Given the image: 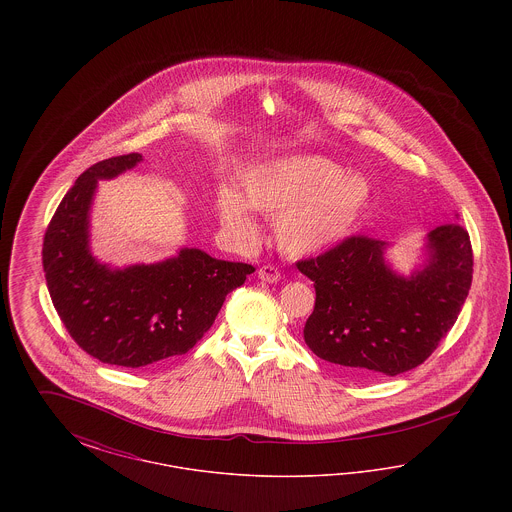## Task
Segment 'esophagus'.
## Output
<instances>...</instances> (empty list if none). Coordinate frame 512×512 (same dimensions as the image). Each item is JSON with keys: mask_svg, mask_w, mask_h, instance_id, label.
Segmentation results:
<instances>
[{"mask_svg": "<svg viewBox=\"0 0 512 512\" xmlns=\"http://www.w3.org/2000/svg\"><path fill=\"white\" fill-rule=\"evenodd\" d=\"M259 278L263 282H267V284H274V282H278L282 278V274H280L278 268L272 267V265H265V267L259 268Z\"/></svg>", "mask_w": 512, "mask_h": 512, "instance_id": "34e87169", "label": "esophagus"}]
</instances>
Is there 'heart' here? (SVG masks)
<instances>
[{
    "label": "heart",
    "mask_w": 512,
    "mask_h": 512,
    "mask_svg": "<svg viewBox=\"0 0 512 512\" xmlns=\"http://www.w3.org/2000/svg\"><path fill=\"white\" fill-rule=\"evenodd\" d=\"M244 195L232 188L219 192L222 222L251 236V205L274 222L276 242L288 255H317L341 244L359 224L372 199L368 178L320 155H288L265 163L244 178Z\"/></svg>",
    "instance_id": "obj_1"
}]
</instances>
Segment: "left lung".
I'll list each match as a JSON object with an SVG mask.
<instances>
[{
  "label": "left lung",
  "instance_id": "8db88e82",
  "mask_svg": "<svg viewBox=\"0 0 512 512\" xmlns=\"http://www.w3.org/2000/svg\"><path fill=\"white\" fill-rule=\"evenodd\" d=\"M386 247L351 236L297 261L317 292L305 343L353 378L397 376L422 365L455 324L472 284V245L459 222L428 234V261L411 276L391 270Z\"/></svg>",
  "mask_w": 512,
  "mask_h": 512
}]
</instances>
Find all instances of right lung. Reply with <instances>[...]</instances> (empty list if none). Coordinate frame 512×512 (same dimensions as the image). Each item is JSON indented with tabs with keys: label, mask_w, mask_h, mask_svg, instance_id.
<instances>
[{
	"label": "right lung",
	"mask_w": 512,
	"mask_h": 512,
	"mask_svg": "<svg viewBox=\"0 0 512 512\" xmlns=\"http://www.w3.org/2000/svg\"><path fill=\"white\" fill-rule=\"evenodd\" d=\"M140 153L82 172L51 217L42 249L53 307L78 347L107 365L140 368L184 355L213 326L226 295L255 268L180 249L153 265L109 268L90 253L98 180L134 169Z\"/></svg>",
	"instance_id": "1"
}]
</instances>
